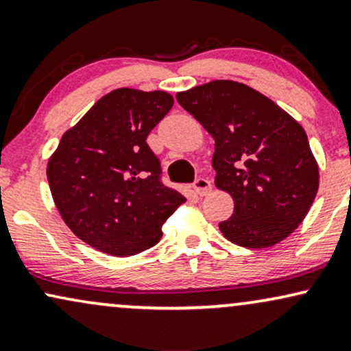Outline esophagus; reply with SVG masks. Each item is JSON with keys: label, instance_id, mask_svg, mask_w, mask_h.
<instances>
[{"label": "esophagus", "instance_id": "1", "mask_svg": "<svg viewBox=\"0 0 351 351\" xmlns=\"http://www.w3.org/2000/svg\"><path fill=\"white\" fill-rule=\"evenodd\" d=\"M211 181L208 178H204V176H199V178L195 180V183H193V189H195L196 195L199 196H204L208 195L209 191H211Z\"/></svg>", "mask_w": 351, "mask_h": 351}]
</instances>
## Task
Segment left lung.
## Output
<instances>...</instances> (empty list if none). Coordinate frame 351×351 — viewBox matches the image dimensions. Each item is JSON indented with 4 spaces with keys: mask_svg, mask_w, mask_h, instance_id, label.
<instances>
[{
    "mask_svg": "<svg viewBox=\"0 0 351 351\" xmlns=\"http://www.w3.org/2000/svg\"><path fill=\"white\" fill-rule=\"evenodd\" d=\"M176 100L216 142L215 184L234 199L232 216L219 223L224 237L261 249L291 236L318 189V167L300 123L232 80L193 87Z\"/></svg>",
    "mask_w": 351,
    "mask_h": 351,
    "instance_id": "obj_1",
    "label": "left lung"
}]
</instances>
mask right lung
<instances>
[{
	"label": "right lung",
	"mask_w": 351,
	"mask_h": 351,
	"mask_svg": "<svg viewBox=\"0 0 351 351\" xmlns=\"http://www.w3.org/2000/svg\"><path fill=\"white\" fill-rule=\"evenodd\" d=\"M162 90L115 88L67 130L47 163L64 223L79 239L117 257L162 239V226L186 198L162 181L147 136L170 112Z\"/></svg>",
	"instance_id": "right-lung-1"
}]
</instances>
